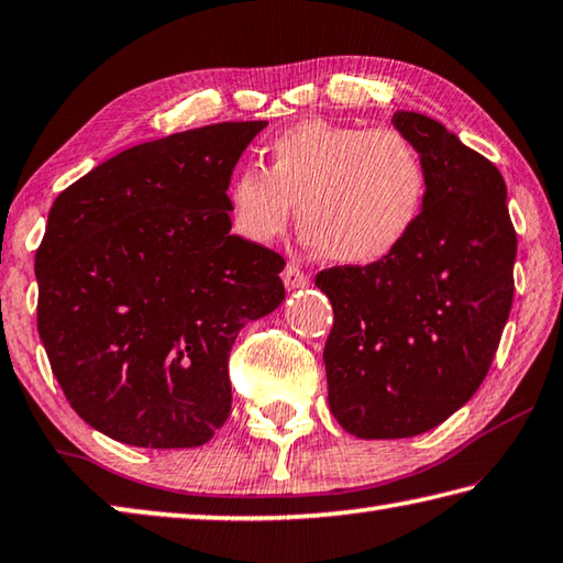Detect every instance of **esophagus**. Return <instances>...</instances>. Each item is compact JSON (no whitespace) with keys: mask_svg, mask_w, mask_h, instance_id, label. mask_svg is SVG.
<instances>
[{"mask_svg":"<svg viewBox=\"0 0 563 563\" xmlns=\"http://www.w3.org/2000/svg\"><path fill=\"white\" fill-rule=\"evenodd\" d=\"M283 283H285V288H288V290H300V288H308V285H310V275L300 271L298 265L288 263V265H285V271H283Z\"/></svg>","mask_w":563,"mask_h":563,"instance_id":"esophagus-1","label":"esophagus"}]
</instances>
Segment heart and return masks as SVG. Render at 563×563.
<instances>
[{"mask_svg": "<svg viewBox=\"0 0 563 563\" xmlns=\"http://www.w3.org/2000/svg\"><path fill=\"white\" fill-rule=\"evenodd\" d=\"M268 167L233 172L229 219L243 241L280 239L298 207L305 243L342 265H372L411 236L426 203V169L401 132L305 118L265 147Z\"/></svg>", "mask_w": 563, "mask_h": 563, "instance_id": "1", "label": "heart"}]
</instances>
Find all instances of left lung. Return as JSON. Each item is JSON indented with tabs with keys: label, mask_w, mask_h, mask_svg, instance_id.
I'll use <instances>...</instances> for the list:
<instances>
[{
	"label": "left lung",
	"mask_w": 563,
	"mask_h": 563,
	"mask_svg": "<svg viewBox=\"0 0 563 563\" xmlns=\"http://www.w3.org/2000/svg\"><path fill=\"white\" fill-rule=\"evenodd\" d=\"M394 128L421 155L426 203L388 258L314 278L332 302L327 401L366 441L426 433L487 376L515 295L517 233L499 169L421 112Z\"/></svg>",
	"instance_id": "1"
}]
</instances>
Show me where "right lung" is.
Wrapping results in <instances>:
<instances>
[{"instance_id": "add662e5", "label": "right lung", "mask_w": 563, "mask_h": 563, "mask_svg": "<svg viewBox=\"0 0 563 563\" xmlns=\"http://www.w3.org/2000/svg\"><path fill=\"white\" fill-rule=\"evenodd\" d=\"M265 125L219 122L130 147L48 211L38 334L68 404L112 441L197 448L229 418L231 346L285 300V261L233 236L227 201Z\"/></svg>"}]
</instances>
